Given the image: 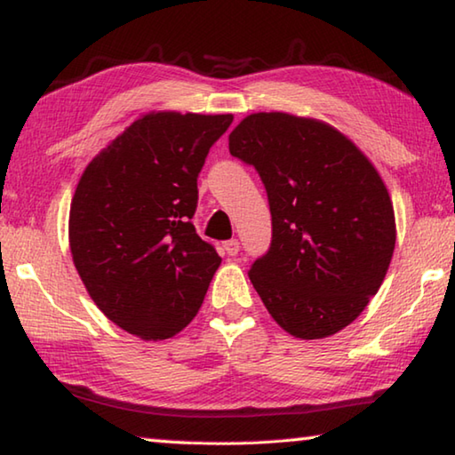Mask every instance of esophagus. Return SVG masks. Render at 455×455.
<instances>
[{
    "mask_svg": "<svg viewBox=\"0 0 455 455\" xmlns=\"http://www.w3.org/2000/svg\"><path fill=\"white\" fill-rule=\"evenodd\" d=\"M222 246H225L228 257H236L238 251H241V243H238L236 238H230V241H227Z\"/></svg>",
    "mask_w": 455,
    "mask_h": 455,
    "instance_id": "esophagus-1",
    "label": "esophagus"
}]
</instances>
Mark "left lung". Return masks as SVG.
Here are the masks:
<instances>
[{
  "instance_id": "1",
  "label": "left lung",
  "mask_w": 455,
  "mask_h": 455,
  "mask_svg": "<svg viewBox=\"0 0 455 455\" xmlns=\"http://www.w3.org/2000/svg\"><path fill=\"white\" fill-rule=\"evenodd\" d=\"M228 148L267 190L271 246L249 276L268 313L299 339L347 327L394 257V204L381 176L335 128L283 112L246 116Z\"/></svg>"
}]
</instances>
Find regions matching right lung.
Segmentation results:
<instances>
[{
  "mask_svg": "<svg viewBox=\"0 0 455 455\" xmlns=\"http://www.w3.org/2000/svg\"><path fill=\"white\" fill-rule=\"evenodd\" d=\"M233 116L158 112L92 160L70 209L74 265L98 309L140 339L195 319L220 257L192 225L196 179Z\"/></svg>",
  "mask_w": 455,
  "mask_h": 455,
  "instance_id": "1",
  "label": "right lung"
}]
</instances>
